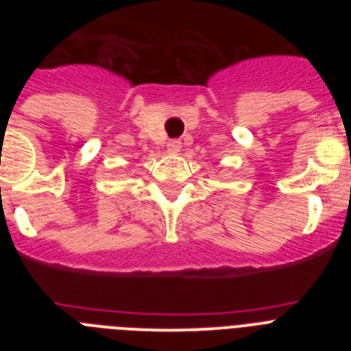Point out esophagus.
Masks as SVG:
<instances>
[{
  "instance_id": "1",
  "label": "esophagus",
  "mask_w": 351,
  "mask_h": 351,
  "mask_svg": "<svg viewBox=\"0 0 351 351\" xmlns=\"http://www.w3.org/2000/svg\"><path fill=\"white\" fill-rule=\"evenodd\" d=\"M181 147H182L181 141H176V138H173V141H170L169 144H167V149H169L170 154H178L179 151H181Z\"/></svg>"
}]
</instances>
